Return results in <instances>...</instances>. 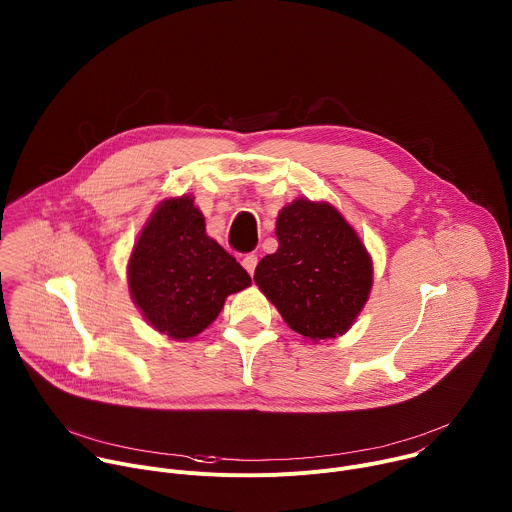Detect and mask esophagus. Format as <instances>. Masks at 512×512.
I'll list each match as a JSON object with an SVG mask.
<instances>
[{
    "label": "esophagus",
    "instance_id": "obj_1",
    "mask_svg": "<svg viewBox=\"0 0 512 512\" xmlns=\"http://www.w3.org/2000/svg\"><path fill=\"white\" fill-rule=\"evenodd\" d=\"M241 263H243V267L247 269V273L253 275V273H255V267H257V255H255V253H247Z\"/></svg>",
    "mask_w": 512,
    "mask_h": 512
}]
</instances>
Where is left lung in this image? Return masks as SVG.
<instances>
[{
    "label": "left lung",
    "mask_w": 512,
    "mask_h": 512,
    "mask_svg": "<svg viewBox=\"0 0 512 512\" xmlns=\"http://www.w3.org/2000/svg\"><path fill=\"white\" fill-rule=\"evenodd\" d=\"M279 247L255 269V283L291 330L308 340L348 332L373 287V261L356 231L328 202L298 198L279 210Z\"/></svg>",
    "instance_id": "8db88e82"
}]
</instances>
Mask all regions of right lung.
<instances>
[{
    "mask_svg": "<svg viewBox=\"0 0 512 512\" xmlns=\"http://www.w3.org/2000/svg\"><path fill=\"white\" fill-rule=\"evenodd\" d=\"M135 306L158 332L188 340L221 314L249 273L206 235L192 196L164 200L145 223L127 265Z\"/></svg>",
    "mask_w": 512,
    "mask_h": 512,
    "instance_id": "add662e5",
    "label": "right lung"
}]
</instances>
